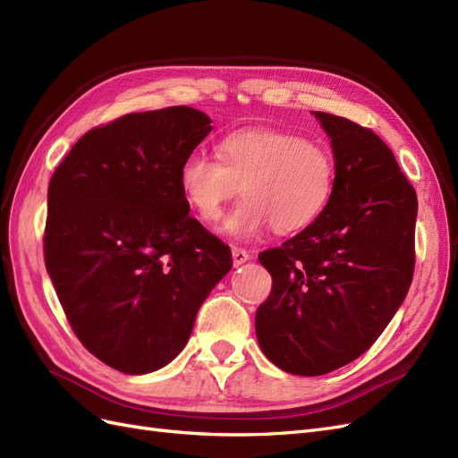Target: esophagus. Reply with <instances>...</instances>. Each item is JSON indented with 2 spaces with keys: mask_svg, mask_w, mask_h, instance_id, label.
<instances>
[{
  "mask_svg": "<svg viewBox=\"0 0 458 458\" xmlns=\"http://www.w3.org/2000/svg\"><path fill=\"white\" fill-rule=\"evenodd\" d=\"M233 263H234V267H239V266H242V263H246L248 259H250V252H246L244 248H239V246H233Z\"/></svg>",
  "mask_w": 458,
  "mask_h": 458,
  "instance_id": "1",
  "label": "esophagus"
}]
</instances>
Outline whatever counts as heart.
Listing matches in <instances>:
<instances>
[{
  "instance_id": "obj_1",
  "label": "heart",
  "mask_w": 458,
  "mask_h": 458,
  "mask_svg": "<svg viewBox=\"0 0 458 458\" xmlns=\"http://www.w3.org/2000/svg\"><path fill=\"white\" fill-rule=\"evenodd\" d=\"M217 158L195 152L179 168L187 204L204 221H217L224 206L246 192L227 216L224 229L234 239H254L273 225L294 233L321 216L336 185V165L321 143L273 128L227 133Z\"/></svg>"
}]
</instances>
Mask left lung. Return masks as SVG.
I'll return each instance as SVG.
<instances>
[{"mask_svg":"<svg viewBox=\"0 0 458 458\" xmlns=\"http://www.w3.org/2000/svg\"><path fill=\"white\" fill-rule=\"evenodd\" d=\"M335 152V192L311 225L258 256L271 273L256 336L273 365L318 377L377 342L403 303L414 273L417 192L380 137L313 113Z\"/></svg>","mask_w":458,"mask_h":458,"instance_id":"1","label":"left lung"}]
</instances>
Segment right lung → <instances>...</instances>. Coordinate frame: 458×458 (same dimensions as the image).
<instances>
[{
  "label": "right lung",
  "mask_w": 458,
  "mask_h": 458,
  "mask_svg": "<svg viewBox=\"0 0 458 458\" xmlns=\"http://www.w3.org/2000/svg\"><path fill=\"white\" fill-rule=\"evenodd\" d=\"M210 123L191 106L126 114L80 137L49 182L47 273L78 340L120 372L175 359L233 266L179 187Z\"/></svg>",
  "instance_id": "add662e5"
}]
</instances>
